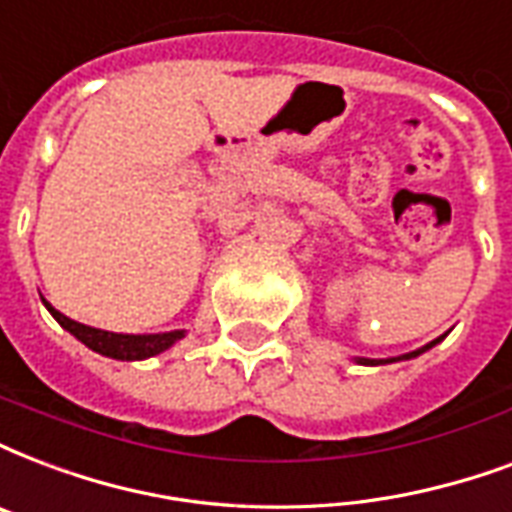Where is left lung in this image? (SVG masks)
<instances>
[{
	"label": "left lung",
	"instance_id": "left-lung-1",
	"mask_svg": "<svg viewBox=\"0 0 512 512\" xmlns=\"http://www.w3.org/2000/svg\"><path fill=\"white\" fill-rule=\"evenodd\" d=\"M440 343V340H434V343H429V345H424V348H418V351H413V353H405V356H397V359H356L359 361V364H391V361H402V359H416V356H421V353L424 351H429V348H432V345H437Z\"/></svg>",
	"mask_w": 512,
	"mask_h": 512
}]
</instances>
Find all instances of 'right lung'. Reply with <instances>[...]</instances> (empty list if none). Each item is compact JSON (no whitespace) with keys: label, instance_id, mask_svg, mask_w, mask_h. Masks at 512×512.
<instances>
[{"label":"right lung","instance_id":"right-lung-1","mask_svg":"<svg viewBox=\"0 0 512 512\" xmlns=\"http://www.w3.org/2000/svg\"><path fill=\"white\" fill-rule=\"evenodd\" d=\"M45 302V299H42ZM48 313L59 321L69 334H75L80 343L88 345L91 351L102 353V356H110V359L121 361H140L148 359V356H156V353L167 351L172 345L178 343L180 337H186L183 329H175V332H161V334H115L105 332V329H94V326L78 324L72 321L64 313H59L51 302H45Z\"/></svg>","mask_w":512,"mask_h":512}]
</instances>
